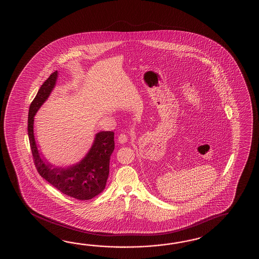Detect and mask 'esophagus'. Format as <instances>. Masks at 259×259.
<instances>
[{"label": "esophagus", "instance_id": "1", "mask_svg": "<svg viewBox=\"0 0 259 259\" xmlns=\"http://www.w3.org/2000/svg\"><path fill=\"white\" fill-rule=\"evenodd\" d=\"M127 140H128V136H127V134H125V133H121L118 136V139H117L118 143H125L126 142H127Z\"/></svg>", "mask_w": 259, "mask_h": 259}]
</instances>
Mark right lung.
Instances as JSON below:
<instances>
[{
	"label": "right lung",
	"instance_id": "obj_1",
	"mask_svg": "<svg viewBox=\"0 0 259 259\" xmlns=\"http://www.w3.org/2000/svg\"><path fill=\"white\" fill-rule=\"evenodd\" d=\"M57 78L54 72L42 83L28 110V133L34 165L39 175L61 193L77 200H90L105 190L109 175V162L114 149V132L96 134L94 145L78 164L68 168H53L40 158L33 133L34 116L48 98Z\"/></svg>",
	"mask_w": 259,
	"mask_h": 259
}]
</instances>
